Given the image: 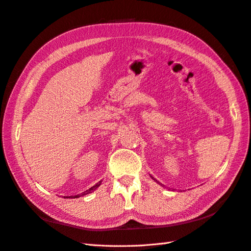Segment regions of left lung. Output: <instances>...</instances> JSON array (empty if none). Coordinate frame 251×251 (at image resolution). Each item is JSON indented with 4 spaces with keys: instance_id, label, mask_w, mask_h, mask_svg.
I'll list each match as a JSON object with an SVG mask.
<instances>
[{
    "instance_id": "8db88e82",
    "label": "left lung",
    "mask_w": 251,
    "mask_h": 251,
    "mask_svg": "<svg viewBox=\"0 0 251 251\" xmlns=\"http://www.w3.org/2000/svg\"><path fill=\"white\" fill-rule=\"evenodd\" d=\"M151 178H153V179H154V180H155V181H156V182H158V181H157V180H156V179H155V178H154V177H153V176H151ZM158 183H159V182H158Z\"/></svg>"
}]
</instances>
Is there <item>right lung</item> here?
<instances>
[{"instance_id": "right-lung-1", "label": "right lung", "mask_w": 251, "mask_h": 251, "mask_svg": "<svg viewBox=\"0 0 251 251\" xmlns=\"http://www.w3.org/2000/svg\"><path fill=\"white\" fill-rule=\"evenodd\" d=\"M100 184H101V181H100L98 182V183H96L94 186H92L91 188H89L88 191H86V192H83V193H81V194H79V195H76V196H70V197H68V196H66L65 198H79V197H81V196H86V195H88V194H90V193H92V192H94L96 188H98L100 186Z\"/></svg>"}]
</instances>
